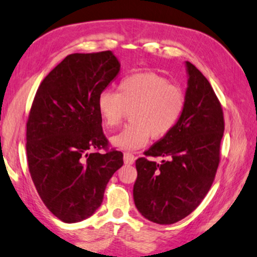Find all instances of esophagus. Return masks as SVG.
Wrapping results in <instances>:
<instances>
[{
	"label": "esophagus",
	"instance_id": "34e87169",
	"mask_svg": "<svg viewBox=\"0 0 257 257\" xmlns=\"http://www.w3.org/2000/svg\"><path fill=\"white\" fill-rule=\"evenodd\" d=\"M136 161V157H134L131 152H126L124 154V163L126 165H132Z\"/></svg>",
	"mask_w": 257,
	"mask_h": 257
}]
</instances>
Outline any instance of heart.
Here are the masks:
<instances>
[{"label":"heart","instance_id":"obj_1","mask_svg":"<svg viewBox=\"0 0 257 257\" xmlns=\"http://www.w3.org/2000/svg\"><path fill=\"white\" fill-rule=\"evenodd\" d=\"M186 107L185 91L165 76L154 72H138L120 80L117 91L99 94L97 109L108 128L119 126L131 110V124L111 138L112 146L137 150L149 138L161 140L173 131Z\"/></svg>","mask_w":257,"mask_h":257}]
</instances>
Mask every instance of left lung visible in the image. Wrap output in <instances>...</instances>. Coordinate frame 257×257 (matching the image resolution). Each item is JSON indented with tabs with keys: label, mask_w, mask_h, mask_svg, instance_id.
Masks as SVG:
<instances>
[{
	"label": "left lung",
	"mask_w": 257,
	"mask_h": 257,
	"mask_svg": "<svg viewBox=\"0 0 257 257\" xmlns=\"http://www.w3.org/2000/svg\"><path fill=\"white\" fill-rule=\"evenodd\" d=\"M186 107L167 137L136 161L134 203L143 217L172 224L192 213L208 194L220 163L224 119L208 79L186 62ZM148 156H163L160 164Z\"/></svg>",
	"instance_id": "obj_1"
}]
</instances>
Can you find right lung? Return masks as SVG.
I'll return each mask as SVG.
<instances>
[{
	"label": "right lung",
	"mask_w": 257,
	"mask_h": 257,
	"mask_svg": "<svg viewBox=\"0 0 257 257\" xmlns=\"http://www.w3.org/2000/svg\"><path fill=\"white\" fill-rule=\"evenodd\" d=\"M119 69L110 51L71 54L36 92L27 121L28 168L44 204L63 222L93 214L124 164L120 151L108 150L97 109L99 94Z\"/></svg>",
	"instance_id": "add662e5"
}]
</instances>
